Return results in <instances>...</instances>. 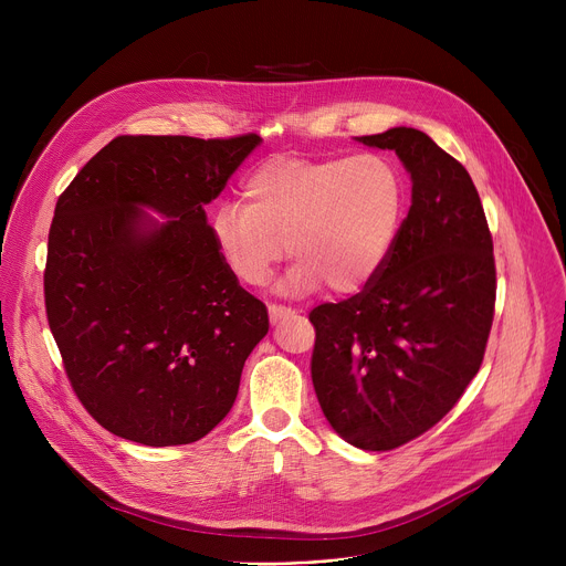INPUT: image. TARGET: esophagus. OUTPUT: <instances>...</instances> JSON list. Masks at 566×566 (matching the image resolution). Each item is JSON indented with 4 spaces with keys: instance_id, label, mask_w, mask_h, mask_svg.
<instances>
[{
    "instance_id": "34e87169",
    "label": "esophagus",
    "mask_w": 566,
    "mask_h": 566,
    "mask_svg": "<svg viewBox=\"0 0 566 566\" xmlns=\"http://www.w3.org/2000/svg\"><path fill=\"white\" fill-rule=\"evenodd\" d=\"M291 313H293V311L286 308V306H277V304H271V306H269V315H271L273 325H277V322H280L282 317H286V315H291Z\"/></svg>"
}]
</instances>
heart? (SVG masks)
I'll return each instance as SVG.
<instances>
[{"label": "heart", "instance_id": "heart-1", "mask_svg": "<svg viewBox=\"0 0 566 566\" xmlns=\"http://www.w3.org/2000/svg\"><path fill=\"white\" fill-rule=\"evenodd\" d=\"M406 210V184L382 154L347 158L275 156L247 179L244 206L221 203L214 247L247 286H262L286 255L291 295L327 286L354 295L369 286L394 253Z\"/></svg>", "mask_w": 566, "mask_h": 566}]
</instances>
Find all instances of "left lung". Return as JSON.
Returning <instances> with one entry per match:
<instances>
[{
  "label": "left lung",
  "mask_w": 566,
  "mask_h": 566,
  "mask_svg": "<svg viewBox=\"0 0 566 566\" xmlns=\"http://www.w3.org/2000/svg\"><path fill=\"white\" fill-rule=\"evenodd\" d=\"M356 140L396 151L412 206L378 277L311 311V378L336 434L380 452L439 423L479 371L495 311V260L470 175L426 132L391 127Z\"/></svg>",
  "instance_id": "8db88e82"
}]
</instances>
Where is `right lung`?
<instances>
[{"mask_svg":"<svg viewBox=\"0 0 566 566\" xmlns=\"http://www.w3.org/2000/svg\"><path fill=\"white\" fill-rule=\"evenodd\" d=\"M260 143L118 136L57 199L49 327L77 398L116 437L154 448L206 437L269 334L266 306L226 269L206 217Z\"/></svg>","mask_w":566,"mask_h":566,"instance_id":"obj_1","label":"right lung"}]
</instances>
